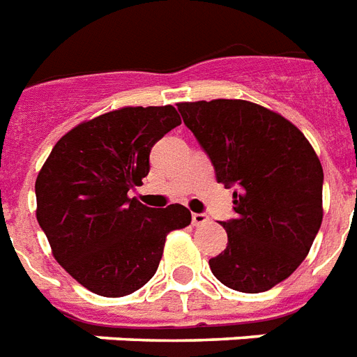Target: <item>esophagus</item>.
<instances>
[{
  "label": "esophagus",
  "instance_id": "esophagus-1",
  "mask_svg": "<svg viewBox=\"0 0 357 357\" xmlns=\"http://www.w3.org/2000/svg\"><path fill=\"white\" fill-rule=\"evenodd\" d=\"M209 222V217L204 215V213H192V224L195 226H204V224Z\"/></svg>",
  "mask_w": 357,
  "mask_h": 357
}]
</instances>
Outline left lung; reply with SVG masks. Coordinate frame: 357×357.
<instances>
[{"label":"left lung","instance_id":"left-lung-1","mask_svg":"<svg viewBox=\"0 0 357 357\" xmlns=\"http://www.w3.org/2000/svg\"><path fill=\"white\" fill-rule=\"evenodd\" d=\"M218 183L235 187L228 246L209 259L226 287L263 293L293 274L322 222V165L294 123L246 100L178 103Z\"/></svg>","mask_w":357,"mask_h":357}]
</instances>
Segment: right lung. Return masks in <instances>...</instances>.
Masks as SVG:
<instances>
[{
    "instance_id": "obj_1",
    "label": "right lung",
    "mask_w": 357,
    "mask_h": 357,
    "mask_svg": "<svg viewBox=\"0 0 357 357\" xmlns=\"http://www.w3.org/2000/svg\"><path fill=\"white\" fill-rule=\"evenodd\" d=\"M179 123L172 105L100 114L59 139L40 168L36 220L59 265L92 293L119 298L146 285L167 235L190 224L185 206L128 196L150 172L153 144Z\"/></svg>"
}]
</instances>
